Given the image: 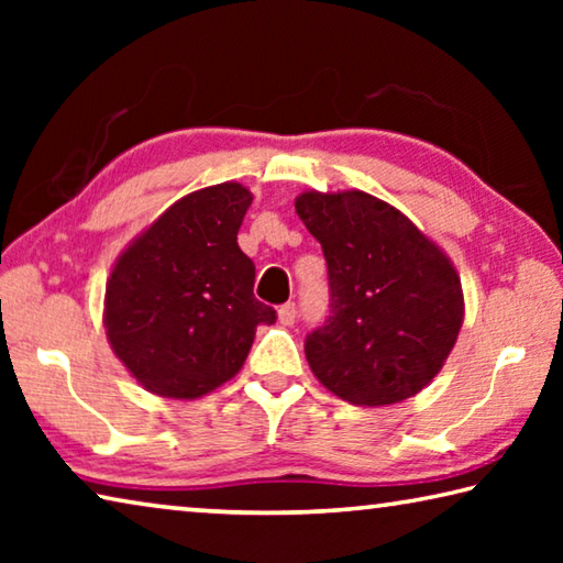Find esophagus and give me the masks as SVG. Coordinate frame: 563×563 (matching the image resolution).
I'll return each mask as SVG.
<instances>
[{
  "label": "esophagus",
  "instance_id": "1",
  "mask_svg": "<svg viewBox=\"0 0 563 563\" xmlns=\"http://www.w3.org/2000/svg\"><path fill=\"white\" fill-rule=\"evenodd\" d=\"M295 318H298V305L295 302H285L278 308V320L280 325H292Z\"/></svg>",
  "mask_w": 563,
  "mask_h": 563
}]
</instances>
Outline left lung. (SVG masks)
<instances>
[{"label": "left lung", "mask_w": 563, "mask_h": 563, "mask_svg": "<svg viewBox=\"0 0 563 563\" xmlns=\"http://www.w3.org/2000/svg\"><path fill=\"white\" fill-rule=\"evenodd\" d=\"M295 211L322 245L330 280V318L305 340L312 375L357 407L422 393L464 320L450 255L365 190H305Z\"/></svg>", "instance_id": "8db88e82"}]
</instances>
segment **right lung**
Wrapping results in <instances>:
<instances>
[{"instance_id": "right-lung-1", "label": "right lung", "mask_w": 563, "mask_h": 563, "mask_svg": "<svg viewBox=\"0 0 563 563\" xmlns=\"http://www.w3.org/2000/svg\"><path fill=\"white\" fill-rule=\"evenodd\" d=\"M251 203L235 180L194 190L113 263L103 328L113 355L148 393H213L243 367L255 328L275 322V310L255 300V265L238 245Z\"/></svg>"}]
</instances>
